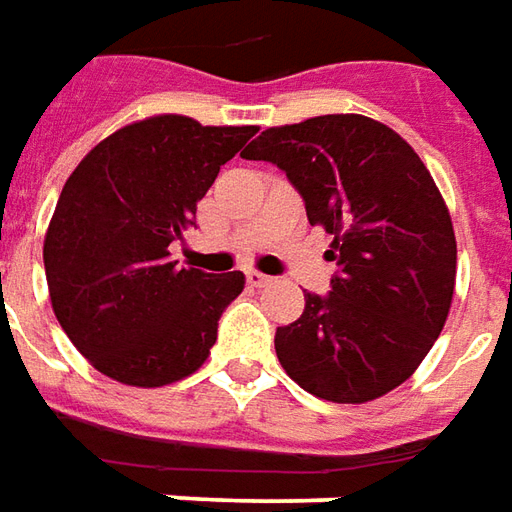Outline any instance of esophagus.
<instances>
[{
	"label": "esophagus",
	"mask_w": 512,
	"mask_h": 512,
	"mask_svg": "<svg viewBox=\"0 0 512 512\" xmlns=\"http://www.w3.org/2000/svg\"><path fill=\"white\" fill-rule=\"evenodd\" d=\"M248 284L256 286V289H262V286L273 284V278H270V275H264V273H256V270H250Z\"/></svg>",
	"instance_id": "34e87169"
}]
</instances>
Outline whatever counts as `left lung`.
Segmentation results:
<instances>
[{"instance_id": "1", "label": "left lung", "mask_w": 512, "mask_h": 512, "mask_svg": "<svg viewBox=\"0 0 512 512\" xmlns=\"http://www.w3.org/2000/svg\"><path fill=\"white\" fill-rule=\"evenodd\" d=\"M242 157L284 170L308 223L333 237L331 292H306L300 320L275 331L286 375L331 402L397 389L430 353L455 292L458 245L430 170L364 115L264 129Z\"/></svg>"}]
</instances>
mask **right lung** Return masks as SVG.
I'll use <instances>...</instances> for the list:
<instances>
[{"label":"right lung","instance_id":"1","mask_svg":"<svg viewBox=\"0 0 512 512\" xmlns=\"http://www.w3.org/2000/svg\"><path fill=\"white\" fill-rule=\"evenodd\" d=\"M256 126L157 115L123 126L65 181L43 242L57 322L107 378L157 389L192 375L245 275L170 259L198 201Z\"/></svg>","mask_w":512,"mask_h":512}]
</instances>
